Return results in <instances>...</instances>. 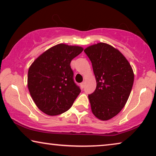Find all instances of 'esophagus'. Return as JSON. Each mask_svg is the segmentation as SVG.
Segmentation results:
<instances>
[{
	"mask_svg": "<svg viewBox=\"0 0 156 156\" xmlns=\"http://www.w3.org/2000/svg\"><path fill=\"white\" fill-rule=\"evenodd\" d=\"M85 82L84 81H83V82H82V83H81V84H80V86H81V88H83L85 87Z\"/></svg>",
	"mask_w": 156,
	"mask_h": 156,
	"instance_id": "esophagus-1",
	"label": "esophagus"
}]
</instances>
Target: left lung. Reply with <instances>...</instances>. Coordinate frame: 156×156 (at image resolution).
<instances>
[{"label":"left lung","instance_id":"obj_1","mask_svg":"<svg viewBox=\"0 0 156 156\" xmlns=\"http://www.w3.org/2000/svg\"><path fill=\"white\" fill-rule=\"evenodd\" d=\"M84 52L90 60L96 88L88 99L95 117L107 121L125 106L134 81L133 68L118 49L107 43L88 47Z\"/></svg>","mask_w":156,"mask_h":156}]
</instances>
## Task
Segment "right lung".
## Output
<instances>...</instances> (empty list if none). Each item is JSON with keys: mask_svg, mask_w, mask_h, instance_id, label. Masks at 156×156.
Listing matches in <instances>:
<instances>
[{"mask_svg": "<svg viewBox=\"0 0 156 156\" xmlns=\"http://www.w3.org/2000/svg\"><path fill=\"white\" fill-rule=\"evenodd\" d=\"M83 49L58 44L33 61L28 72V88L35 104L49 116L68 111L81 92L73 80L70 62Z\"/></svg>", "mask_w": 156, "mask_h": 156, "instance_id": "1", "label": "right lung"}]
</instances>
